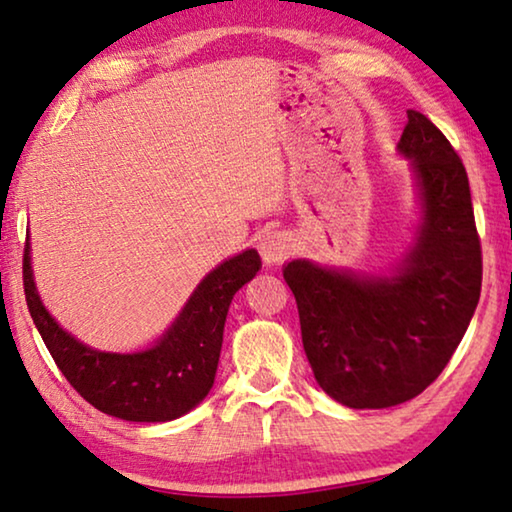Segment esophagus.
Here are the masks:
<instances>
[{
    "instance_id": "34e87169",
    "label": "esophagus",
    "mask_w": 512,
    "mask_h": 512,
    "mask_svg": "<svg viewBox=\"0 0 512 512\" xmlns=\"http://www.w3.org/2000/svg\"><path fill=\"white\" fill-rule=\"evenodd\" d=\"M294 250L292 234L282 230H266L259 239V255H262L264 264H278L282 259H287Z\"/></svg>"
}]
</instances>
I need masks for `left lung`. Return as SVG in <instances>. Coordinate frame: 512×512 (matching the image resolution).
Wrapping results in <instances>:
<instances>
[{"label": "left lung", "mask_w": 512, "mask_h": 512, "mask_svg": "<svg viewBox=\"0 0 512 512\" xmlns=\"http://www.w3.org/2000/svg\"><path fill=\"white\" fill-rule=\"evenodd\" d=\"M398 151L423 202L414 248L395 276H358L294 259L282 269L317 384L352 409H386L441 375L474 317L483 282L467 170L425 114L407 110Z\"/></svg>", "instance_id": "8db88e82"}]
</instances>
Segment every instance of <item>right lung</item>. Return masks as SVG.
<instances>
[{
    "label": "right lung",
    "mask_w": 512,
    "mask_h": 512,
    "mask_svg": "<svg viewBox=\"0 0 512 512\" xmlns=\"http://www.w3.org/2000/svg\"><path fill=\"white\" fill-rule=\"evenodd\" d=\"M259 266L262 259L253 248L225 259L197 285L163 338L135 354L98 352L61 329L36 292L29 243L22 257V282L29 315L45 347L91 407L133 423H165L207 398L216 379L227 310Z\"/></svg>",
    "instance_id": "add662e5"
}]
</instances>
